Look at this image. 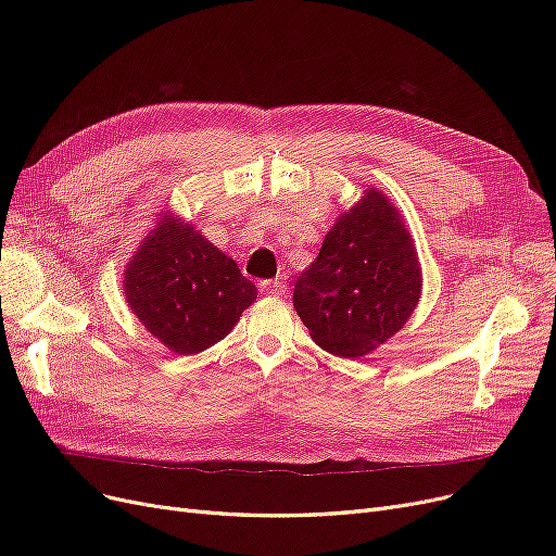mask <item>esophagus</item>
<instances>
[{"label":"esophagus","mask_w":556,"mask_h":556,"mask_svg":"<svg viewBox=\"0 0 556 556\" xmlns=\"http://www.w3.org/2000/svg\"><path fill=\"white\" fill-rule=\"evenodd\" d=\"M258 290H261L263 295L279 298V295H283L286 283H283L281 279H268V281H261V283H258Z\"/></svg>","instance_id":"34e87169"}]
</instances>
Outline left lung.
<instances>
[{
	"label": "left lung",
	"instance_id": "1",
	"mask_svg": "<svg viewBox=\"0 0 556 556\" xmlns=\"http://www.w3.org/2000/svg\"><path fill=\"white\" fill-rule=\"evenodd\" d=\"M421 261L390 195L367 187L298 279L293 306L325 352L361 358L396 336L421 300Z\"/></svg>",
	"mask_w": 556,
	"mask_h": 556
}]
</instances>
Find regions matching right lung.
Wrapping results in <instances>:
<instances>
[{
    "instance_id": "right-lung-1",
    "label": "right lung",
    "mask_w": 556,
    "mask_h": 556,
    "mask_svg": "<svg viewBox=\"0 0 556 556\" xmlns=\"http://www.w3.org/2000/svg\"><path fill=\"white\" fill-rule=\"evenodd\" d=\"M124 293L141 327L178 356L220 342L256 302L237 261L170 210L157 214L130 256Z\"/></svg>"
}]
</instances>
